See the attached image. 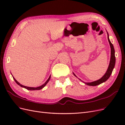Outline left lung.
Here are the masks:
<instances>
[{"label": "left lung", "mask_w": 125, "mask_h": 125, "mask_svg": "<svg viewBox=\"0 0 125 125\" xmlns=\"http://www.w3.org/2000/svg\"><path fill=\"white\" fill-rule=\"evenodd\" d=\"M107 38H108L109 45H110L111 54L110 62H109L108 69H107L106 72L105 74L101 79H100L99 80H96L95 81H93L92 82H84V83L86 85H90V86H96V85L100 84L102 83L105 82L109 78V77L111 76V75L112 73V71L113 70V69L114 68L115 65V61H116V58H115V50H114V46H113V45L112 44L110 40H109V35H108V33H107ZM73 73L74 76L77 77L74 73Z\"/></svg>", "instance_id": "1"}]
</instances>
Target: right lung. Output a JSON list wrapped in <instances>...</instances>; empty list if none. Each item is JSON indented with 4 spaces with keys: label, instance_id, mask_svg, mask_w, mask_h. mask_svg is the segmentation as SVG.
Returning <instances> with one entry per match:
<instances>
[{
    "label": "right lung",
    "instance_id": "obj_1",
    "mask_svg": "<svg viewBox=\"0 0 125 125\" xmlns=\"http://www.w3.org/2000/svg\"><path fill=\"white\" fill-rule=\"evenodd\" d=\"M12 77H13V76H12ZM13 79L14 80L15 82H16L17 83L18 85H19L20 86L23 87V88H25V89H27V90L32 91V90H41V89H43V88H44V87L46 85V84L48 82V81H50V78H51V75L50 76V77H49V78L47 79V80L46 82H45L43 85H42L41 86H39V87H36V88H33V87H28V86H26L22 85V84H21L19 82H18L16 80V79H15V78H14L13 77Z\"/></svg>",
    "mask_w": 125,
    "mask_h": 125
}]
</instances>
